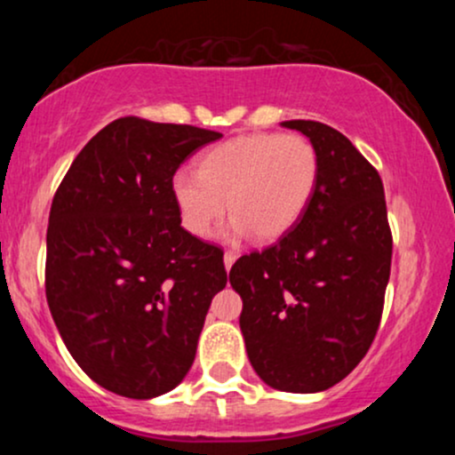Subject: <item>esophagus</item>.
Returning <instances> with one entry per match:
<instances>
[{"label":"esophagus","instance_id":"1","mask_svg":"<svg viewBox=\"0 0 455 455\" xmlns=\"http://www.w3.org/2000/svg\"><path fill=\"white\" fill-rule=\"evenodd\" d=\"M235 260H237V254L231 252V250H227V252H224V267H227V271H231Z\"/></svg>","mask_w":455,"mask_h":455}]
</instances>
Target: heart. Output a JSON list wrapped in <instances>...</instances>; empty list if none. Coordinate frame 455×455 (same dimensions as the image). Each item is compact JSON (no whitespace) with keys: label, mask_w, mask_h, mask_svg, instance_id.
<instances>
[{"label":"heart","mask_w":455,"mask_h":455,"mask_svg":"<svg viewBox=\"0 0 455 455\" xmlns=\"http://www.w3.org/2000/svg\"><path fill=\"white\" fill-rule=\"evenodd\" d=\"M318 184V154L301 134L254 132L224 140L203 156L198 173L175 171L171 177L181 227L207 237L228 210L235 216L228 237L254 231L271 242L286 235L310 205Z\"/></svg>","instance_id":"obj_1"}]
</instances>
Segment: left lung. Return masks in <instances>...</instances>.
Here are the masks:
<instances>
[{"mask_svg": "<svg viewBox=\"0 0 455 455\" xmlns=\"http://www.w3.org/2000/svg\"><path fill=\"white\" fill-rule=\"evenodd\" d=\"M282 126L315 145V196L278 242L237 259L228 280L243 301L239 327L259 377L316 394L348 377L377 336L391 231L380 175L351 140L310 119Z\"/></svg>", "mask_w": 455, "mask_h": 455, "instance_id": "obj_1", "label": "left lung"}]
</instances>
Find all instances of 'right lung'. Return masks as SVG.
<instances>
[{
	"instance_id": "1",
	"label": "right lung",
	"mask_w": 455,
	"mask_h": 455,
	"mask_svg": "<svg viewBox=\"0 0 455 455\" xmlns=\"http://www.w3.org/2000/svg\"><path fill=\"white\" fill-rule=\"evenodd\" d=\"M222 134L140 117L93 137L57 188L46 301L83 372L124 398L175 389L196 355L224 252L181 227L171 177Z\"/></svg>"
}]
</instances>
